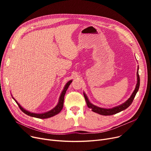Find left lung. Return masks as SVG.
<instances>
[{"label": "left lung", "instance_id": "8db88e82", "mask_svg": "<svg viewBox=\"0 0 151 151\" xmlns=\"http://www.w3.org/2000/svg\"><path fill=\"white\" fill-rule=\"evenodd\" d=\"M138 69L139 67H138V71H137V83L136 84V87H135V89H134V91L133 92L132 94L130 96V97L126 101H125L124 103H123L122 104L120 105H118L117 106L113 107L112 108H100L99 106H97L96 105H93L90 102V101L88 99V96H86V94L83 92L84 94V96L86 101V104L91 109V110L92 111L98 113L99 114L101 115H104V116H110V115H113L115 114L116 113H119L122 111L125 110V109L127 108L129 106H130V105L132 104V103L135 97L136 94L137 93V92L138 91L139 88V83H140V80H139V76L138 74Z\"/></svg>", "mask_w": 151, "mask_h": 151}]
</instances>
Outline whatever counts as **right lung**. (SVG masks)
Instances as JSON below:
<instances>
[{
  "label": "right lung",
  "instance_id": "add662e5",
  "mask_svg": "<svg viewBox=\"0 0 151 151\" xmlns=\"http://www.w3.org/2000/svg\"><path fill=\"white\" fill-rule=\"evenodd\" d=\"M72 82V80H70L68 82H67L65 84V86H64V88H63V89L62 91V92L60 93V96L59 97V101H58V104H57V105L55 106L53 109H51L50 111H48L43 113H32L29 111L25 109L24 108H23L19 104H18V102L12 96L13 99L14 100V101H16V103L18 104V105L19 106V108L21 109V110L22 111L25 113L26 114L30 116L31 117H36V118H39V119H46V118H49L51 117H52L55 115H56L58 114H59L60 111L63 108V101H64V96H65V94L66 93L67 90L68 89V87L70 86V84H71V83Z\"/></svg>",
  "mask_w": 151,
  "mask_h": 151
}]
</instances>
